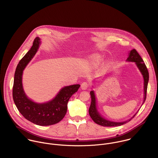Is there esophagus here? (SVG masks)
<instances>
[{
	"mask_svg": "<svg viewBox=\"0 0 158 158\" xmlns=\"http://www.w3.org/2000/svg\"><path fill=\"white\" fill-rule=\"evenodd\" d=\"M89 86V84L87 82H83L81 85V88L83 90H86L87 89V88Z\"/></svg>",
	"mask_w": 158,
	"mask_h": 158,
	"instance_id": "esophagus-1",
	"label": "esophagus"
}]
</instances>
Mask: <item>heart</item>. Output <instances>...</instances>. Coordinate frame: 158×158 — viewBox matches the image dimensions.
<instances>
[{
  "label": "heart",
  "mask_w": 158,
  "mask_h": 158,
  "mask_svg": "<svg viewBox=\"0 0 158 158\" xmlns=\"http://www.w3.org/2000/svg\"><path fill=\"white\" fill-rule=\"evenodd\" d=\"M103 61V56L100 55H95L92 58V63L94 64H98Z\"/></svg>",
  "instance_id": "heart-1"
}]
</instances>
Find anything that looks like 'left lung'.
<instances>
[{
    "label": "left lung",
    "instance_id": "obj_1",
    "mask_svg": "<svg viewBox=\"0 0 158 158\" xmlns=\"http://www.w3.org/2000/svg\"><path fill=\"white\" fill-rule=\"evenodd\" d=\"M127 62H131V63H135L137 69L140 71V73L142 75L143 80V103L141 105L144 103L145 99H146V95H147V86L149 80V73L148 72V70L147 67L143 63V60L139 55V54L137 53V52L135 49H132L130 50L128 53V56L126 60ZM94 81H95V80ZM92 88L94 86H92ZM90 98H91V103H90V107L89 109V114L91 117V118L94 120L95 123H96L98 125H100L101 126L103 127H118L121 126L123 124H125L126 123L130 121L135 115L138 113L139 110L131 117L130 119L123 121V122H114L106 118H105L102 114L100 113L98 110L97 108V98L96 95L94 90H91L90 92ZM140 106V108H141Z\"/></svg>",
    "mask_w": 158,
    "mask_h": 158
}]
</instances>
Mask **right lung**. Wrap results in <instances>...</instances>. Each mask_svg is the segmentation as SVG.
<instances>
[{
	"label": "right lung",
	"mask_w": 158,
	"mask_h": 158,
	"mask_svg": "<svg viewBox=\"0 0 158 158\" xmlns=\"http://www.w3.org/2000/svg\"><path fill=\"white\" fill-rule=\"evenodd\" d=\"M41 44L40 38L36 37L31 48L18 64L15 73L13 98L18 110L27 120L38 125L49 126L58 123L64 118L67 113L68 102L80 85L64 86L53 99L46 102H35L28 97L23 88V71L35 56Z\"/></svg>",
	"instance_id": "1"
}]
</instances>
